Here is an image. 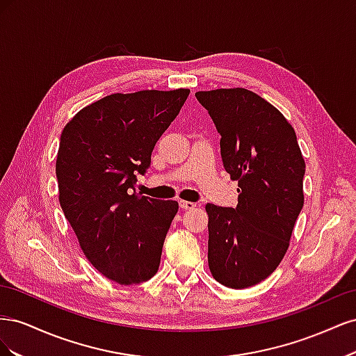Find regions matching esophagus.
Segmentation results:
<instances>
[{
    "label": "esophagus",
    "mask_w": 356,
    "mask_h": 356,
    "mask_svg": "<svg viewBox=\"0 0 356 356\" xmlns=\"http://www.w3.org/2000/svg\"><path fill=\"white\" fill-rule=\"evenodd\" d=\"M179 208L188 211V209H195L196 208V203L193 202H187V200H179Z\"/></svg>",
    "instance_id": "34e87169"
}]
</instances>
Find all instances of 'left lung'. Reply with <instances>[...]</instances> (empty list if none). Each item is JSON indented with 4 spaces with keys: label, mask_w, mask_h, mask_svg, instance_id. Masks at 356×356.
Masks as SVG:
<instances>
[{
    "label": "left lung",
    "mask_w": 356,
    "mask_h": 356,
    "mask_svg": "<svg viewBox=\"0 0 356 356\" xmlns=\"http://www.w3.org/2000/svg\"><path fill=\"white\" fill-rule=\"evenodd\" d=\"M221 135L225 172L238 181V207L208 203V263L229 288L270 276L288 250L303 208L306 172L293 126L272 104L246 89L196 92Z\"/></svg>",
    "instance_id": "1"
}]
</instances>
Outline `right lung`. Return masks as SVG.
I'll use <instances>...</instances> for the list:
<instances>
[{
    "instance_id": "add662e5",
    "label": "right lung",
    "mask_w": 356,
    "mask_h": 356,
    "mask_svg": "<svg viewBox=\"0 0 356 356\" xmlns=\"http://www.w3.org/2000/svg\"><path fill=\"white\" fill-rule=\"evenodd\" d=\"M190 90L114 93L63 127L56 159L60 208L96 270L122 285L157 273L178 202L136 193L159 138Z\"/></svg>"
}]
</instances>
